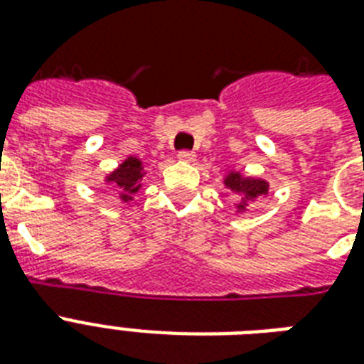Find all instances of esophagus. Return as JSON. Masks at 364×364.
Segmentation results:
<instances>
[{"instance_id":"esophagus-1","label":"esophagus","mask_w":364,"mask_h":364,"mask_svg":"<svg viewBox=\"0 0 364 364\" xmlns=\"http://www.w3.org/2000/svg\"><path fill=\"white\" fill-rule=\"evenodd\" d=\"M177 159H179V162H185V164H191V162H194V153H191V151H181V153L177 154Z\"/></svg>"}]
</instances>
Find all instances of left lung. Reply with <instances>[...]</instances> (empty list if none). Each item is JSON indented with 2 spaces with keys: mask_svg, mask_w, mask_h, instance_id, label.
Returning a JSON list of instances; mask_svg holds the SVG:
<instances>
[{
  "mask_svg": "<svg viewBox=\"0 0 364 364\" xmlns=\"http://www.w3.org/2000/svg\"><path fill=\"white\" fill-rule=\"evenodd\" d=\"M225 187L236 196V213L243 215L249 211V204H253L255 200L268 194L270 183L262 177H247L242 171L230 170L227 176L223 177Z\"/></svg>",
  "mask_w": 364,
  "mask_h": 364,
  "instance_id": "8db88e82",
  "label": "left lung"
}]
</instances>
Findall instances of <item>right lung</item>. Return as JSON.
I'll use <instances>...</instances> for the list:
<instances>
[{"label":"right lung","mask_w":364,"mask_h":364,"mask_svg":"<svg viewBox=\"0 0 364 364\" xmlns=\"http://www.w3.org/2000/svg\"><path fill=\"white\" fill-rule=\"evenodd\" d=\"M147 171L143 168V160L137 156H126L115 170L105 173L104 181L109 183L113 191H117V196L122 204H132L134 194L141 188V179Z\"/></svg>","instance_id":"add662e5"}]
</instances>
